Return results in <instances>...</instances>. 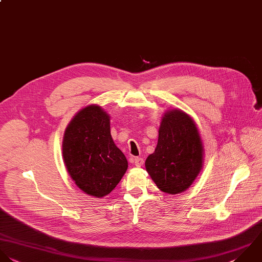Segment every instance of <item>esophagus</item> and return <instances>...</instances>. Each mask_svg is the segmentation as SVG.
I'll return each instance as SVG.
<instances>
[{
	"label": "esophagus",
	"mask_w": 262,
	"mask_h": 262,
	"mask_svg": "<svg viewBox=\"0 0 262 262\" xmlns=\"http://www.w3.org/2000/svg\"><path fill=\"white\" fill-rule=\"evenodd\" d=\"M134 163H135V165H136L137 167H141V166L144 165V159H143V158H140V157H137V158H135Z\"/></svg>",
	"instance_id": "esophagus-1"
}]
</instances>
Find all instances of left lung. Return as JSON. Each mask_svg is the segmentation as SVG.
<instances>
[{"label": "left lung", "instance_id": "8db88e82", "mask_svg": "<svg viewBox=\"0 0 262 262\" xmlns=\"http://www.w3.org/2000/svg\"><path fill=\"white\" fill-rule=\"evenodd\" d=\"M203 145L195 121L171 109L162 117L157 147L146 159V170L159 190L176 195L186 191L203 165Z\"/></svg>", "mask_w": 262, "mask_h": 262}]
</instances>
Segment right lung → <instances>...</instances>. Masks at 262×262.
<instances>
[{
  "label": "right lung",
  "mask_w": 262,
  "mask_h": 262,
  "mask_svg": "<svg viewBox=\"0 0 262 262\" xmlns=\"http://www.w3.org/2000/svg\"><path fill=\"white\" fill-rule=\"evenodd\" d=\"M64 164L75 185L85 194L102 198L111 193L127 169L124 154L110 134V117L100 106L78 111L65 129Z\"/></svg>",
  "instance_id": "right-lung-1"
}]
</instances>
